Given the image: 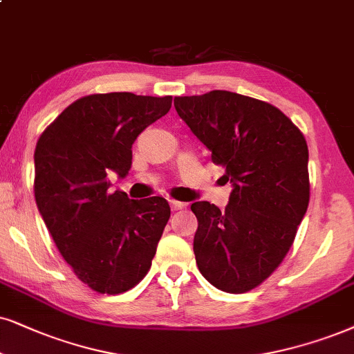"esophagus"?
I'll list each match as a JSON object with an SVG mask.
<instances>
[{
	"label": "esophagus",
	"mask_w": 354,
	"mask_h": 354,
	"mask_svg": "<svg viewBox=\"0 0 354 354\" xmlns=\"http://www.w3.org/2000/svg\"><path fill=\"white\" fill-rule=\"evenodd\" d=\"M169 205H171V210H181L186 204L181 201H169Z\"/></svg>",
	"instance_id": "1"
}]
</instances>
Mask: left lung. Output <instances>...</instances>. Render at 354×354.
I'll use <instances>...</instances> for the list:
<instances>
[{"mask_svg":"<svg viewBox=\"0 0 354 354\" xmlns=\"http://www.w3.org/2000/svg\"><path fill=\"white\" fill-rule=\"evenodd\" d=\"M174 107L232 183L225 210L191 205L196 263L217 289L247 292L279 266L307 212V142L277 107L236 93L174 97Z\"/></svg>","mask_w":354,"mask_h":354,"instance_id":"obj_1","label":"left lung"}]
</instances>
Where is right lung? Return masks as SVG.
<instances>
[{
  "mask_svg": "<svg viewBox=\"0 0 354 354\" xmlns=\"http://www.w3.org/2000/svg\"><path fill=\"white\" fill-rule=\"evenodd\" d=\"M171 96L91 95L70 104L40 136L34 153L39 212L80 281L120 294L144 279L167 225L169 205L153 196L109 191L125 178L137 137L163 118Z\"/></svg>",
  "mask_w": 354,
  "mask_h": 354,
  "instance_id": "1",
  "label": "right lung"
}]
</instances>
